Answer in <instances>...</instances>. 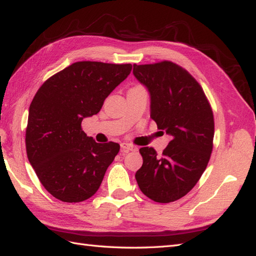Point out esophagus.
<instances>
[{
  "mask_svg": "<svg viewBox=\"0 0 256 256\" xmlns=\"http://www.w3.org/2000/svg\"><path fill=\"white\" fill-rule=\"evenodd\" d=\"M121 148L123 150V152H133V150H138V147H135L130 144H128V142H122L121 144Z\"/></svg>",
  "mask_w": 256,
  "mask_h": 256,
  "instance_id": "34e87169",
  "label": "esophagus"
}]
</instances>
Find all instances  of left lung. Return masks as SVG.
Wrapping results in <instances>:
<instances>
[{
    "label": "left lung",
    "instance_id": "1",
    "mask_svg": "<svg viewBox=\"0 0 256 256\" xmlns=\"http://www.w3.org/2000/svg\"><path fill=\"white\" fill-rule=\"evenodd\" d=\"M133 74L150 96V118L171 136L162 155L142 147L135 174L140 191L158 203L188 194L205 171L212 150L214 116L200 85L169 61L133 65Z\"/></svg>",
    "mask_w": 256,
    "mask_h": 256
}]
</instances>
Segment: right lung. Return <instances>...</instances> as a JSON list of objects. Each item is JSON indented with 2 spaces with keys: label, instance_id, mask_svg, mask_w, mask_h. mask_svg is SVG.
<instances>
[{
  "label": "right lung",
  "instance_id": "right-lung-1",
  "mask_svg": "<svg viewBox=\"0 0 256 256\" xmlns=\"http://www.w3.org/2000/svg\"><path fill=\"white\" fill-rule=\"evenodd\" d=\"M130 70V64L76 62L46 80L34 94L26 128L27 157L56 198L78 203L98 191L120 145L96 142L82 130V121L98 114Z\"/></svg>",
  "mask_w": 256,
  "mask_h": 256
}]
</instances>
